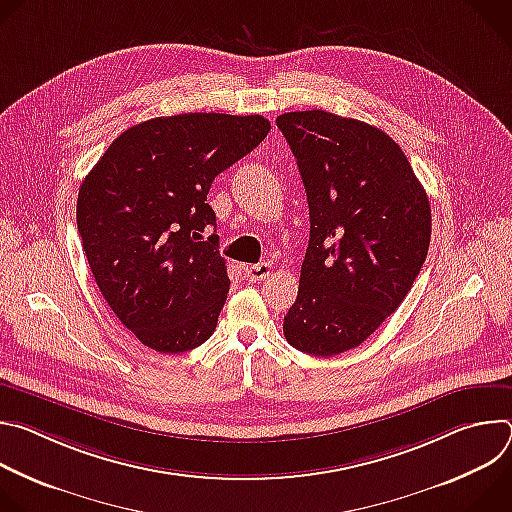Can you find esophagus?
Masks as SVG:
<instances>
[{"instance_id":"1","label":"esophagus","mask_w":512,"mask_h":512,"mask_svg":"<svg viewBox=\"0 0 512 512\" xmlns=\"http://www.w3.org/2000/svg\"><path fill=\"white\" fill-rule=\"evenodd\" d=\"M269 273H271V263H267V261L255 263V265H245V277H247L249 281L259 283V281L267 279Z\"/></svg>"}]
</instances>
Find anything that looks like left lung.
<instances>
[{
    "label": "left lung",
    "mask_w": 512,
    "mask_h": 512,
    "mask_svg": "<svg viewBox=\"0 0 512 512\" xmlns=\"http://www.w3.org/2000/svg\"><path fill=\"white\" fill-rule=\"evenodd\" d=\"M275 123L310 206V243L283 334L302 352L334 356L362 344L405 300L429 249V200L379 127L322 109Z\"/></svg>",
    "instance_id": "1"
}]
</instances>
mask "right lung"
I'll return each mask as SVG.
<instances>
[{"label":"right lung","mask_w":512,"mask_h":512,"mask_svg":"<svg viewBox=\"0 0 512 512\" xmlns=\"http://www.w3.org/2000/svg\"><path fill=\"white\" fill-rule=\"evenodd\" d=\"M261 115L182 113L123 131L81 184L77 225L103 298L141 344L178 354L216 328L231 279L218 253L212 180L253 152Z\"/></svg>","instance_id":"add662e5"}]
</instances>
